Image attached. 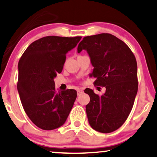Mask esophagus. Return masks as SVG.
Listing matches in <instances>:
<instances>
[{"label": "esophagus", "mask_w": 157, "mask_h": 157, "mask_svg": "<svg viewBox=\"0 0 157 157\" xmlns=\"http://www.w3.org/2000/svg\"><path fill=\"white\" fill-rule=\"evenodd\" d=\"M83 90H81V89L77 90V95H81V94H83Z\"/></svg>", "instance_id": "1"}]
</instances>
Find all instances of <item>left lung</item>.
<instances>
[{
	"label": "left lung",
	"instance_id": "left-lung-1",
	"mask_svg": "<svg viewBox=\"0 0 157 157\" xmlns=\"http://www.w3.org/2000/svg\"><path fill=\"white\" fill-rule=\"evenodd\" d=\"M84 49L89 55L97 78L94 84L105 86L99 96L90 88L84 92L90 96L86 106L91 128L102 133H110L120 128L130 113L137 93V64L129 47L108 33L85 37L79 43L78 53Z\"/></svg>",
	"mask_w": 157,
	"mask_h": 157
}]
</instances>
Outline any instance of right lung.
<instances>
[{
    "mask_svg": "<svg viewBox=\"0 0 157 157\" xmlns=\"http://www.w3.org/2000/svg\"><path fill=\"white\" fill-rule=\"evenodd\" d=\"M81 37L47 36L35 41L18 62L17 91L31 121L44 130L65 123L76 101L74 89L56 90L54 79L62 71L66 54Z\"/></svg>",
    "mask_w": 157,
    "mask_h": 157,
    "instance_id": "obj_1",
    "label": "right lung"
}]
</instances>
